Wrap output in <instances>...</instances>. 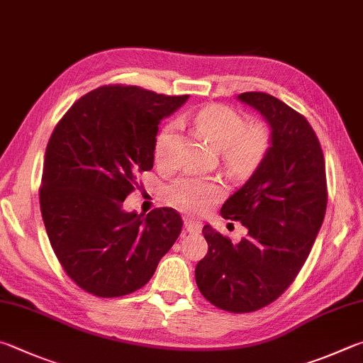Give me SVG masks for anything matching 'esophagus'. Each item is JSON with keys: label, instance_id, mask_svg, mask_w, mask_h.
Wrapping results in <instances>:
<instances>
[{"label": "esophagus", "instance_id": "1", "mask_svg": "<svg viewBox=\"0 0 363 363\" xmlns=\"http://www.w3.org/2000/svg\"><path fill=\"white\" fill-rule=\"evenodd\" d=\"M184 227H186L189 233H200L201 232V222L190 219V217H186V220H184Z\"/></svg>", "mask_w": 363, "mask_h": 363}]
</instances>
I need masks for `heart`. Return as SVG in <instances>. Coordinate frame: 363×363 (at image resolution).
<instances>
[{
    "label": "heart",
    "instance_id": "heart-1",
    "mask_svg": "<svg viewBox=\"0 0 363 363\" xmlns=\"http://www.w3.org/2000/svg\"><path fill=\"white\" fill-rule=\"evenodd\" d=\"M194 123L206 140L222 149V160L232 173L242 176L257 168L268 149V133L262 125L246 127L245 118L223 104H211L194 114ZM177 125L171 123L157 138L155 159L162 167L176 163ZM225 195L223 184L216 177L184 176L168 187L171 203L189 213L200 214Z\"/></svg>",
    "mask_w": 363,
    "mask_h": 363
}]
</instances>
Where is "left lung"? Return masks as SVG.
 I'll return each instance as SVG.
<instances>
[{"label": "left lung", "instance_id": "obj_1", "mask_svg": "<svg viewBox=\"0 0 363 363\" xmlns=\"http://www.w3.org/2000/svg\"><path fill=\"white\" fill-rule=\"evenodd\" d=\"M238 100L265 117L272 146L249 181L223 203V219L240 220L238 245L203 227L208 254L196 263L201 295L228 313L273 303L305 265L327 209L325 160L309 122L278 98L246 91Z\"/></svg>", "mask_w": 363, "mask_h": 363}]
</instances>
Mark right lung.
Returning <instances> with one entry per match:
<instances>
[{
  "instance_id": "right-lung-1",
  "label": "right lung",
  "mask_w": 363,
  "mask_h": 363,
  "mask_svg": "<svg viewBox=\"0 0 363 363\" xmlns=\"http://www.w3.org/2000/svg\"><path fill=\"white\" fill-rule=\"evenodd\" d=\"M189 95L138 85H103L79 98L45 149L39 204L50 246L65 273L101 298L136 292L181 235L173 208L127 213L136 176L154 167L163 117Z\"/></svg>"
}]
</instances>
